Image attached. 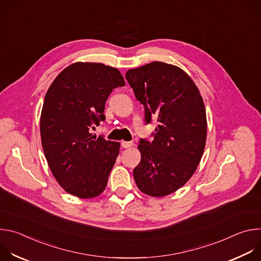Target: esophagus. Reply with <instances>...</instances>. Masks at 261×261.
Masks as SVG:
<instances>
[{
  "mask_svg": "<svg viewBox=\"0 0 261 261\" xmlns=\"http://www.w3.org/2000/svg\"><path fill=\"white\" fill-rule=\"evenodd\" d=\"M121 144H122V146L124 148H129V147H131L133 145V142L132 141H122Z\"/></svg>",
  "mask_w": 261,
  "mask_h": 261,
  "instance_id": "esophagus-1",
  "label": "esophagus"
}]
</instances>
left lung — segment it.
Masks as SVG:
<instances>
[{"label": "left lung", "instance_id": "1", "mask_svg": "<svg viewBox=\"0 0 261 261\" xmlns=\"http://www.w3.org/2000/svg\"><path fill=\"white\" fill-rule=\"evenodd\" d=\"M126 80L144 106L146 124L153 117L159 122L153 141H139L135 182L146 195H169L191 178L201 160L207 129L202 97L187 73L163 62L130 69Z\"/></svg>", "mask_w": 261, "mask_h": 261}]
</instances>
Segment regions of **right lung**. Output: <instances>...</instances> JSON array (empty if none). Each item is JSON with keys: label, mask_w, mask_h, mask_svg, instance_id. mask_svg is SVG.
I'll list each match as a JSON object with an SVG mask.
<instances>
[{"label": "right lung", "mask_w": 261, "mask_h": 261, "mask_svg": "<svg viewBox=\"0 0 261 261\" xmlns=\"http://www.w3.org/2000/svg\"><path fill=\"white\" fill-rule=\"evenodd\" d=\"M124 86L117 68L76 62L47 90L40 117L42 147L50 171L69 194L88 199L104 191L120 142L96 138L90 130L105 120L110 93Z\"/></svg>", "instance_id": "obj_1"}]
</instances>
